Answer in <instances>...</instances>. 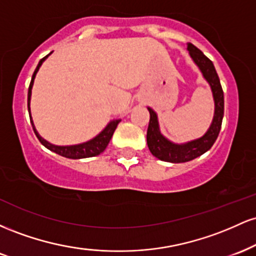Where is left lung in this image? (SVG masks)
<instances>
[{
  "label": "left lung",
  "instance_id": "obj_1",
  "mask_svg": "<svg viewBox=\"0 0 256 256\" xmlns=\"http://www.w3.org/2000/svg\"><path fill=\"white\" fill-rule=\"evenodd\" d=\"M188 52L212 90L214 116L210 126L204 136L185 143H174L161 134L156 112L148 107L150 113V120L146 131V143L149 150L158 160L172 164L188 162L210 150L218 138L224 116V92L213 62L192 43H188Z\"/></svg>",
  "mask_w": 256,
  "mask_h": 256
}]
</instances>
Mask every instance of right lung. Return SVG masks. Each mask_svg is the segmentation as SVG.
I'll return each mask as SVG.
<instances>
[{
  "mask_svg": "<svg viewBox=\"0 0 256 256\" xmlns=\"http://www.w3.org/2000/svg\"><path fill=\"white\" fill-rule=\"evenodd\" d=\"M52 52H50V54H52ZM50 54L46 55V58H43L42 60H40V62H38L36 70H34V74H32L30 86H28V114H30V122H31V124H32V128H34V134H36V136H37L38 140H40V142L42 143V144L46 146V149H49V150L56 152V154L61 155V156L68 158H92V156H96V155H100L102 152H104L106 148H107L108 143H110V138H112V136H113L114 131H116V126H118V124H119L120 122H122V119L116 118V119L110 120V122L107 124V126H106L104 130L100 132L98 136L91 138V140H86V142L79 143V144H73V146H56V144H52V143L48 142V140H44V138L40 136V134H38V131L36 130V126H34V120H32L31 110H30L32 86H34V78H36V74H37L38 70L40 68L42 64L44 62V61H46V58H48Z\"/></svg>",
  "mask_w": 256,
  "mask_h": 256,
  "instance_id": "add662e5",
  "label": "right lung"
}]
</instances>
